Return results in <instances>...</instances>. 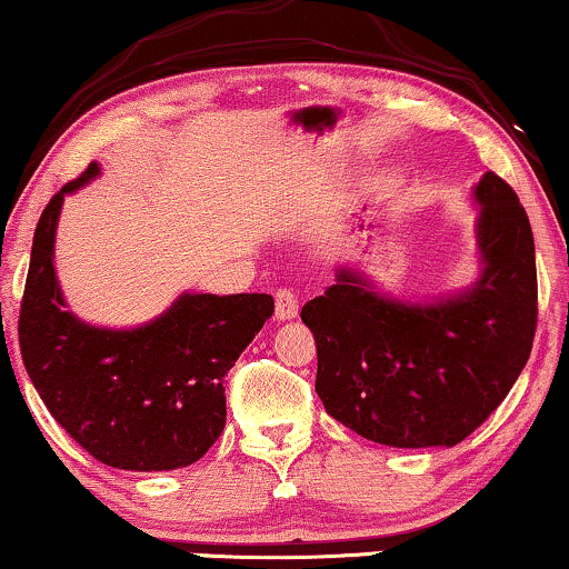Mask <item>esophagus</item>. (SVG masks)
<instances>
[{"instance_id": "esophagus-1", "label": "esophagus", "mask_w": 569, "mask_h": 569, "mask_svg": "<svg viewBox=\"0 0 569 569\" xmlns=\"http://www.w3.org/2000/svg\"><path fill=\"white\" fill-rule=\"evenodd\" d=\"M299 315V299L291 289L276 291V318L278 320H293Z\"/></svg>"}]
</instances>
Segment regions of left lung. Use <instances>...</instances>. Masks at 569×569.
Listing matches in <instances>:
<instances>
[{"label":"left lung","mask_w":569,"mask_h":569,"mask_svg":"<svg viewBox=\"0 0 569 569\" xmlns=\"http://www.w3.org/2000/svg\"><path fill=\"white\" fill-rule=\"evenodd\" d=\"M483 272L438 305H405L370 291L351 270L301 307L318 343L315 391L326 412L376 443L455 446L505 401L538 322L536 247L512 186L478 183Z\"/></svg>","instance_id":"obj_1"}]
</instances>
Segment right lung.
Segmentation results:
<instances>
[{"instance_id": "add662e5", "label": "right lung", "mask_w": 569, "mask_h": 569, "mask_svg": "<svg viewBox=\"0 0 569 569\" xmlns=\"http://www.w3.org/2000/svg\"><path fill=\"white\" fill-rule=\"evenodd\" d=\"M97 172L91 162L41 212L20 301V355L49 412L93 459L118 470H178L220 438L222 380L276 301L270 293H183L162 318L133 330L91 328L64 312L52 262L57 218L64 193Z\"/></svg>"}]
</instances>
